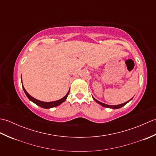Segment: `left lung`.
<instances>
[{
    "label": "left lung",
    "mask_w": 156,
    "mask_h": 156,
    "mask_svg": "<svg viewBox=\"0 0 156 156\" xmlns=\"http://www.w3.org/2000/svg\"><path fill=\"white\" fill-rule=\"evenodd\" d=\"M92 98H93V97H92ZM132 98H131L130 100L128 101L127 102H124V103H122V104H120V105H107V104L102 103V102L98 101L97 100V99H95L94 98H93L94 100L96 102H97V103H98L99 105H101V106H102V107H107V108H112V109H117V108H121L122 107H123V106H125L126 104L128 103V102L130 101L131 100H132Z\"/></svg>",
    "instance_id": "left-lung-1"
}]
</instances>
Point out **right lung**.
Here are the masks:
<instances>
[{
  "mask_svg": "<svg viewBox=\"0 0 156 156\" xmlns=\"http://www.w3.org/2000/svg\"><path fill=\"white\" fill-rule=\"evenodd\" d=\"M22 87H23V90H24L26 96H27V98L29 99V100H30L31 101H32L33 102H34L35 104L39 106V107H40L44 108H52V107H57V106L61 105L62 102H64L66 100V98H67L68 96V94H69V91L68 92V93L66 94V95L65 96V97H63L61 99H59V100H58V101H52V102H44V101H39V100H37V99H36V98H35L34 97H32L29 94H28V92L26 91L24 87H23V85H22Z\"/></svg>",
  "mask_w": 156,
  "mask_h": 156,
  "instance_id": "1",
  "label": "right lung"
}]
</instances>
